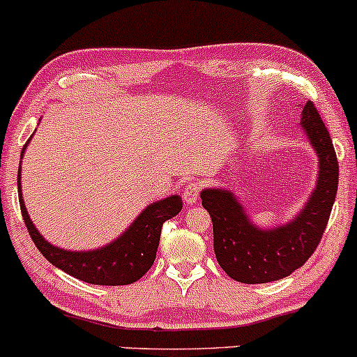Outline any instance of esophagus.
I'll list each match as a JSON object with an SVG mask.
<instances>
[{
  "label": "esophagus",
  "instance_id": "34e87169",
  "mask_svg": "<svg viewBox=\"0 0 357 357\" xmlns=\"http://www.w3.org/2000/svg\"><path fill=\"white\" fill-rule=\"evenodd\" d=\"M199 191H202V184L199 183H190L183 191V199L186 204H195L199 199Z\"/></svg>",
  "mask_w": 357,
  "mask_h": 357
}]
</instances>
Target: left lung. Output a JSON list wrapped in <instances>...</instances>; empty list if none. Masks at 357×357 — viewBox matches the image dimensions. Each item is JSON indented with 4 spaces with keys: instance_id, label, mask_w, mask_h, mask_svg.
I'll return each instance as SVG.
<instances>
[{
    "instance_id": "1",
    "label": "left lung",
    "mask_w": 357,
    "mask_h": 357,
    "mask_svg": "<svg viewBox=\"0 0 357 357\" xmlns=\"http://www.w3.org/2000/svg\"><path fill=\"white\" fill-rule=\"evenodd\" d=\"M301 127L319 155V178L304 210L290 223L261 230L248 220L231 191L218 188L202 191L203 208L213 221L216 260L241 284H267L290 275L309 260L326 231L337 192V155L312 102L304 105Z\"/></svg>"
}]
</instances>
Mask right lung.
<instances>
[{
  "mask_svg": "<svg viewBox=\"0 0 357 357\" xmlns=\"http://www.w3.org/2000/svg\"><path fill=\"white\" fill-rule=\"evenodd\" d=\"M24 149H26V144L23 147V151ZM20 174H22V169H18L20 208H22L24 225L36 248L52 265L92 285H129L139 280L153 267L165 221L178 215L183 208V202L178 195L167 196L161 202L149 204L112 243L97 250H89V252H68V250H61L48 243L33 227V221L28 216L22 198Z\"/></svg>",
  "mask_w": 357,
  "mask_h": 357,
  "instance_id": "1",
  "label": "right lung"
}]
</instances>
